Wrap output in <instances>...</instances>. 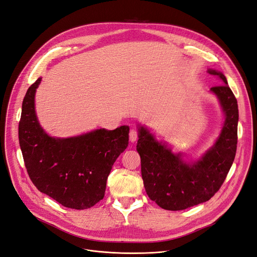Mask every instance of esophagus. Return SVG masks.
<instances>
[{
    "mask_svg": "<svg viewBox=\"0 0 257 257\" xmlns=\"http://www.w3.org/2000/svg\"><path fill=\"white\" fill-rule=\"evenodd\" d=\"M137 137H138V134L136 132V130L134 129H131L130 132H129V138H130V142L131 143H134L137 141Z\"/></svg>",
    "mask_w": 257,
    "mask_h": 257,
    "instance_id": "1",
    "label": "esophagus"
}]
</instances>
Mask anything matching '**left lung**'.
I'll use <instances>...</instances> for the list:
<instances>
[{"instance_id": "8db88e82", "label": "left lung", "mask_w": 257, "mask_h": 257, "mask_svg": "<svg viewBox=\"0 0 257 257\" xmlns=\"http://www.w3.org/2000/svg\"><path fill=\"white\" fill-rule=\"evenodd\" d=\"M210 75L223 82L210 91L218 97L225 115L215 145L194 164L182 161L166 145L157 142L145 127H139L136 150L141 156L142 175L149 198L165 210L178 211L211 199L220 189L234 162L238 143L239 110L226 78L215 69Z\"/></svg>"}]
</instances>
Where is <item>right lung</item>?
<instances>
[{
    "mask_svg": "<svg viewBox=\"0 0 257 257\" xmlns=\"http://www.w3.org/2000/svg\"><path fill=\"white\" fill-rule=\"evenodd\" d=\"M39 78L22 101L19 145L28 174L36 188L64 207L83 210L104 197L113 163L128 147L129 127L97 129L54 138L41 128L35 111Z\"/></svg>",
    "mask_w": 257,
    "mask_h": 257,
    "instance_id": "right-lung-1",
    "label": "right lung"
}]
</instances>
